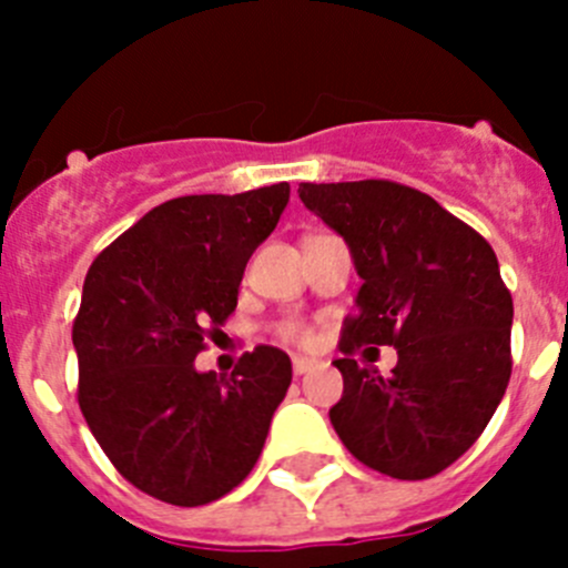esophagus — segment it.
I'll return each mask as SVG.
<instances>
[{
  "mask_svg": "<svg viewBox=\"0 0 568 568\" xmlns=\"http://www.w3.org/2000/svg\"><path fill=\"white\" fill-rule=\"evenodd\" d=\"M313 368H316V359H311V357H294V374H296V376L307 374V371H313Z\"/></svg>",
  "mask_w": 568,
  "mask_h": 568,
  "instance_id": "esophagus-1",
  "label": "esophagus"
}]
</instances>
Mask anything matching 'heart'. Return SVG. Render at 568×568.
I'll use <instances>...</instances> for the list:
<instances>
[{
	"label": "heart",
	"mask_w": 568,
	"mask_h": 568,
	"mask_svg": "<svg viewBox=\"0 0 568 568\" xmlns=\"http://www.w3.org/2000/svg\"><path fill=\"white\" fill-rule=\"evenodd\" d=\"M277 335L288 343H300V346L313 343V329L302 321H283V324H277Z\"/></svg>",
	"instance_id": "1"
}]
</instances>
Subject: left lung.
Returning a JSON list of instances; mask_svg holds the SVG:
<instances>
[{"mask_svg": "<svg viewBox=\"0 0 568 568\" xmlns=\"http://www.w3.org/2000/svg\"><path fill=\"white\" fill-rule=\"evenodd\" d=\"M300 197L346 239L363 277L337 343L332 426L365 467L432 478L473 448L511 379L514 302L495 250L434 197L385 178L300 183ZM363 345L399 348L390 377L353 359Z\"/></svg>", "mask_w": 568, "mask_h": 568, "instance_id": "obj_1", "label": "left lung"}]
</instances>
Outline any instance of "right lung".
Returning a JSON list of instances; mask_svg holds the SVG:
<instances>
[{
  "instance_id": "right-lung-1",
  "label": "right lung",
  "mask_w": 568,
  "mask_h": 568,
  "mask_svg": "<svg viewBox=\"0 0 568 568\" xmlns=\"http://www.w3.org/2000/svg\"><path fill=\"white\" fill-rule=\"evenodd\" d=\"M288 194L274 183L168 200L88 268L73 318L79 409L114 469L170 506L236 489L288 393L291 359L274 346L244 352L227 379L194 371Z\"/></svg>"
}]
</instances>
